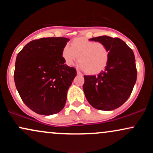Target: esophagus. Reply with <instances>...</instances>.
<instances>
[{
	"instance_id": "34e87169",
	"label": "esophagus",
	"mask_w": 153,
	"mask_h": 153,
	"mask_svg": "<svg viewBox=\"0 0 153 153\" xmlns=\"http://www.w3.org/2000/svg\"><path fill=\"white\" fill-rule=\"evenodd\" d=\"M77 75H80V76H82V73H80V72H79V71H77Z\"/></svg>"
}]
</instances>
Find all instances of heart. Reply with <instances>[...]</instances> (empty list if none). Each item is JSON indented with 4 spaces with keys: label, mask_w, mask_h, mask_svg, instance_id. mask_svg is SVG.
<instances>
[{
    "label": "heart",
    "mask_w": 153,
    "mask_h": 153,
    "mask_svg": "<svg viewBox=\"0 0 153 153\" xmlns=\"http://www.w3.org/2000/svg\"><path fill=\"white\" fill-rule=\"evenodd\" d=\"M110 52L106 46L101 42L83 37H76L62 50L65 62L71 66L78 59L79 67L88 74H98L108 65Z\"/></svg>",
    "instance_id": "obj_1"
}]
</instances>
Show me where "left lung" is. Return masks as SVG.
Wrapping results in <instances>:
<instances>
[{
    "mask_svg": "<svg viewBox=\"0 0 153 153\" xmlns=\"http://www.w3.org/2000/svg\"><path fill=\"white\" fill-rule=\"evenodd\" d=\"M89 40L103 43L109 50L108 65L98 75H84L85 98L94 108L111 111L129 99L137 80L133 51L119 38L101 36Z\"/></svg>",
    "mask_w": 153,
    "mask_h": 153,
    "instance_id": "obj_1",
    "label": "left lung"
}]
</instances>
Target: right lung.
Returning <instances> with one entry per match:
<instances>
[{
	"mask_svg": "<svg viewBox=\"0 0 153 153\" xmlns=\"http://www.w3.org/2000/svg\"><path fill=\"white\" fill-rule=\"evenodd\" d=\"M65 37L33 40L17 54L14 81L24 103L35 113L52 115L64 108L76 70L65 64Z\"/></svg>",
	"mask_w": 153,
	"mask_h": 153,
	"instance_id": "1",
	"label": "right lung"
}]
</instances>
